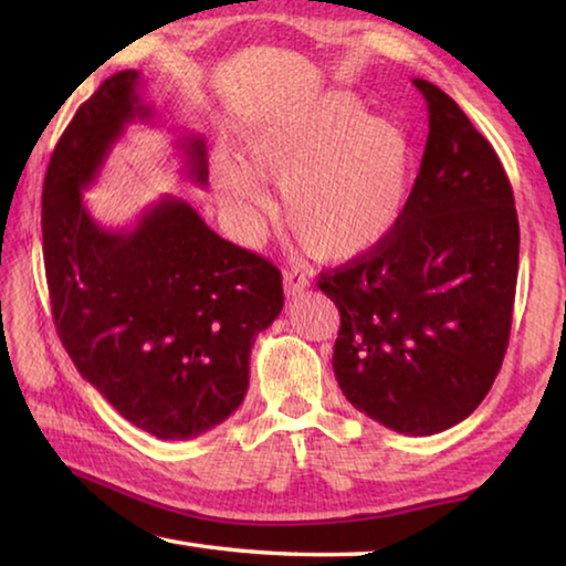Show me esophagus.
Wrapping results in <instances>:
<instances>
[{"instance_id": "1", "label": "esophagus", "mask_w": 566, "mask_h": 566, "mask_svg": "<svg viewBox=\"0 0 566 566\" xmlns=\"http://www.w3.org/2000/svg\"><path fill=\"white\" fill-rule=\"evenodd\" d=\"M310 286V276H306L300 266H286L284 270V290L290 296L302 294Z\"/></svg>"}]
</instances>
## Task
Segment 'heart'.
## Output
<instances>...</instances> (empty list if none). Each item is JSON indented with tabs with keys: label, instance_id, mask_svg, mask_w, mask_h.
I'll return each mask as SVG.
<instances>
[{
	"label": "heart",
	"instance_id": "b5f03b06",
	"mask_svg": "<svg viewBox=\"0 0 566 566\" xmlns=\"http://www.w3.org/2000/svg\"><path fill=\"white\" fill-rule=\"evenodd\" d=\"M249 170L217 161V185L247 232L266 205L262 181H282L284 222L310 252L349 260L375 249L407 205L411 151L395 122L367 117L357 102L327 97L276 114L244 139Z\"/></svg>",
	"mask_w": 566,
	"mask_h": 566
}]
</instances>
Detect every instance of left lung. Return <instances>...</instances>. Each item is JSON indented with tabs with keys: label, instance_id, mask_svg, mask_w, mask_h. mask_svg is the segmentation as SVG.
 I'll use <instances>...</instances> for the list:
<instances>
[{
	"label": "left lung",
	"instance_id": "1",
	"mask_svg": "<svg viewBox=\"0 0 566 566\" xmlns=\"http://www.w3.org/2000/svg\"><path fill=\"white\" fill-rule=\"evenodd\" d=\"M424 157L397 227L319 276L337 304L334 377L354 409L399 434L459 424L510 344L520 222L500 157L432 82Z\"/></svg>",
	"mask_w": 566,
	"mask_h": 566
}]
</instances>
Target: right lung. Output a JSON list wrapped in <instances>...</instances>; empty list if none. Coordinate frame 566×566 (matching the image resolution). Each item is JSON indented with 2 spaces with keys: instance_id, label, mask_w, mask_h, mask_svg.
I'll use <instances>...</instances> for the list:
<instances>
[{
  "instance_id": "obj_1",
  "label": "right lung",
  "mask_w": 566,
  "mask_h": 566,
  "mask_svg": "<svg viewBox=\"0 0 566 566\" xmlns=\"http://www.w3.org/2000/svg\"><path fill=\"white\" fill-rule=\"evenodd\" d=\"M134 70L112 74L56 142L42 189L54 327L74 367L119 415L157 439H191L232 415L256 334L282 312V274L165 195L132 229L94 222V185L129 122L155 117ZM207 185V147L179 145Z\"/></svg>"
}]
</instances>
